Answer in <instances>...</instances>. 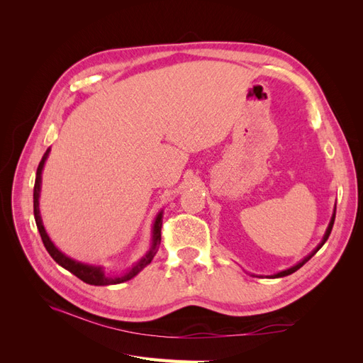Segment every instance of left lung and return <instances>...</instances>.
I'll use <instances>...</instances> for the list:
<instances>
[{
	"mask_svg": "<svg viewBox=\"0 0 363 363\" xmlns=\"http://www.w3.org/2000/svg\"><path fill=\"white\" fill-rule=\"evenodd\" d=\"M335 215H336V206H335V208H333V215H332V218H330V223H328V225H327V230H325V233H324V236H323V239H321V242L316 245V248H315L312 252H309V255H307L303 260H300L298 263H296V265H294V267H291V268H288V269H283V271H280V272H277V274H274V276H269V277H272V279H279V277L289 276V274L295 272L296 269H300L307 260H311V259L316 255V251L320 250V248L325 244V240L328 239V236H330V233H332V228H333V223H335Z\"/></svg>",
	"mask_w": 363,
	"mask_h": 363,
	"instance_id": "8db88e82",
	"label": "left lung"
}]
</instances>
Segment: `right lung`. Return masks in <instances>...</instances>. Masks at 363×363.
<instances>
[{
	"label": "right lung",
	"instance_id": "add662e5",
	"mask_svg": "<svg viewBox=\"0 0 363 363\" xmlns=\"http://www.w3.org/2000/svg\"><path fill=\"white\" fill-rule=\"evenodd\" d=\"M51 148H48L45 151V155H43L38 171H36V180H35V189H33V211H35V221L38 225V230L40 233L42 238V242L45 245L47 251L50 252V256L56 260L59 265L65 269H68L71 274H74L75 277H79L80 280H83L87 284H94V286H108V284H119V283H124L127 280H131L135 276L144 269L147 265H150L152 257L156 256V252L159 250L160 245V230H162V218H163V211H160L156 218H155V223H152V230H151V245L148 248V251L145 252L144 256H142L133 267L128 268L125 272L123 274H111L106 272V268L101 265H89V263H83L79 260H74L71 257H68L65 252H62L56 245H54L52 240L50 239L48 233L45 227H43L42 223V216H40V208H39V199H40V186H42V171L43 167H45V162L48 159Z\"/></svg>",
	"mask_w": 363,
	"mask_h": 363
}]
</instances>
